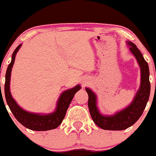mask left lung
<instances>
[{
    "label": "left lung",
    "mask_w": 156,
    "mask_h": 156,
    "mask_svg": "<svg viewBox=\"0 0 156 156\" xmlns=\"http://www.w3.org/2000/svg\"><path fill=\"white\" fill-rule=\"evenodd\" d=\"M130 52L140 67V86L131 103L125 108L112 115H105L99 112L97 105V95L89 88H86L89 95L88 107L94 123L103 130H122L133 125L141 117L150 95L149 69L140 51L135 44L127 41Z\"/></svg>",
    "instance_id": "left-lung-1"
}]
</instances>
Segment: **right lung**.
<instances>
[{
    "mask_svg": "<svg viewBox=\"0 0 156 156\" xmlns=\"http://www.w3.org/2000/svg\"><path fill=\"white\" fill-rule=\"evenodd\" d=\"M21 46H22V44H20L13 51L12 55L11 62L7 67V72H6L5 85H4L6 101L16 119L26 128L36 131L53 130V129L57 128L62 123L67 113V108L75 93L81 89V86L78 84L71 89L64 91L57 101L55 110L51 113H33V112H29L24 110L13 98L10 89L12 68L14 64L16 53L20 50Z\"/></svg>",
    "mask_w": 156,
    "mask_h": 156,
    "instance_id": "add662e5",
    "label": "right lung"
}]
</instances>
